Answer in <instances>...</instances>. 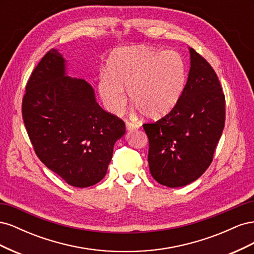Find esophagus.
<instances>
[{
    "instance_id": "obj_1",
    "label": "esophagus",
    "mask_w": 254,
    "mask_h": 254,
    "mask_svg": "<svg viewBox=\"0 0 254 254\" xmlns=\"http://www.w3.org/2000/svg\"><path fill=\"white\" fill-rule=\"evenodd\" d=\"M126 128H127V130H134V129L140 128V125L136 124V123H133V122L126 121Z\"/></svg>"
}]
</instances>
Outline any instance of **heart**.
<instances>
[{
	"label": "heart",
	"instance_id": "obj_1",
	"mask_svg": "<svg viewBox=\"0 0 254 254\" xmlns=\"http://www.w3.org/2000/svg\"><path fill=\"white\" fill-rule=\"evenodd\" d=\"M99 76L98 90L110 112L124 110L128 89L131 103L146 118L160 119L178 104L187 81V68L179 53L147 45L115 50Z\"/></svg>",
	"mask_w": 254,
	"mask_h": 254
}]
</instances>
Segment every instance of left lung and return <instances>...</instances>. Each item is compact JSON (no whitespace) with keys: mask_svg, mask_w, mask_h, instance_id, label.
Here are the masks:
<instances>
[{"mask_svg":"<svg viewBox=\"0 0 254 254\" xmlns=\"http://www.w3.org/2000/svg\"><path fill=\"white\" fill-rule=\"evenodd\" d=\"M190 68L175 108L143 128L153 179L168 188L195 181L213 161L226 121V99L214 68L190 49Z\"/></svg>","mask_w":254,"mask_h":254,"instance_id":"1","label":"left lung"}]
</instances>
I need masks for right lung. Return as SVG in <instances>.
<instances>
[{
	"mask_svg": "<svg viewBox=\"0 0 254 254\" xmlns=\"http://www.w3.org/2000/svg\"><path fill=\"white\" fill-rule=\"evenodd\" d=\"M22 118L37 157L76 188L104 178L125 133L124 121L99 107L86 80L64 76V59L54 49L29 76Z\"/></svg>",
	"mask_w": 254,
	"mask_h": 254,
	"instance_id": "add662e5",
	"label": "right lung"
}]
</instances>
